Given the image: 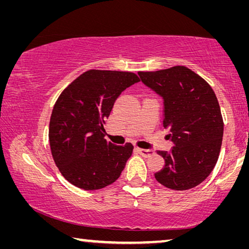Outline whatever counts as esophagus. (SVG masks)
<instances>
[{"label": "esophagus", "instance_id": "obj_1", "mask_svg": "<svg viewBox=\"0 0 249 249\" xmlns=\"http://www.w3.org/2000/svg\"><path fill=\"white\" fill-rule=\"evenodd\" d=\"M138 154H141L142 157H150L151 155H154V150L151 149H141V148H137Z\"/></svg>", "mask_w": 249, "mask_h": 249}]
</instances>
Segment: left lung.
<instances>
[{"instance_id": "8db88e82", "label": "left lung", "mask_w": 249, "mask_h": 249, "mask_svg": "<svg viewBox=\"0 0 249 249\" xmlns=\"http://www.w3.org/2000/svg\"><path fill=\"white\" fill-rule=\"evenodd\" d=\"M138 75L162 99V124L174 144L169 151H157L165 166L155 174L156 180L172 190L196 187L215 167L222 146L224 124L215 93L183 66Z\"/></svg>"}]
</instances>
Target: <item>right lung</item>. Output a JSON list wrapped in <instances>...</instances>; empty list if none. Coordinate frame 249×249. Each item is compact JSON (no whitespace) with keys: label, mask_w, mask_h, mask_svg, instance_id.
<instances>
[{"label":"right lung","mask_w":249,"mask_h":249,"mask_svg":"<svg viewBox=\"0 0 249 249\" xmlns=\"http://www.w3.org/2000/svg\"><path fill=\"white\" fill-rule=\"evenodd\" d=\"M138 81L132 72L89 70L62 91L50 116L49 144L71 184L98 190L119 179L134 146L108 142L103 124L122 92Z\"/></svg>","instance_id":"add662e5"}]
</instances>
